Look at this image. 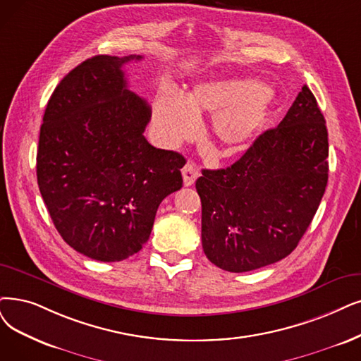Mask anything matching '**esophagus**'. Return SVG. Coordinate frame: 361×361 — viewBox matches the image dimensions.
Wrapping results in <instances>:
<instances>
[{"label": "esophagus", "instance_id": "1", "mask_svg": "<svg viewBox=\"0 0 361 361\" xmlns=\"http://www.w3.org/2000/svg\"><path fill=\"white\" fill-rule=\"evenodd\" d=\"M198 170H197V167L194 166V164H191V163H186L185 164V167L182 169V176H183V185L185 186H191V185H194L195 183V180H197V178H198Z\"/></svg>", "mask_w": 361, "mask_h": 361}]
</instances>
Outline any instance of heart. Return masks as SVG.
I'll return each mask as SVG.
<instances>
[{"instance_id":"obj_1","label":"heart","mask_w":361,"mask_h":361,"mask_svg":"<svg viewBox=\"0 0 361 361\" xmlns=\"http://www.w3.org/2000/svg\"><path fill=\"white\" fill-rule=\"evenodd\" d=\"M276 104L272 87L247 78L200 82L183 96L164 90L154 104V121L166 143L191 137L198 127L197 115L214 114L212 132L224 155L246 149L264 127Z\"/></svg>"}]
</instances>
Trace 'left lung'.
<instances>
[{"mask_svg":"<svg viewBox=\"0 0 361 361\" xmlns=\"http://www.w3.org/2000/svg\"><path fill=\"white\" fill-rule=\"evenodd\" d=\"M329 142L323 114L304 85L283 121L233 166L203 170L201 241L229 272L279 262L305 234L326 191Z\"/></svg>","mask_w":361,"mask_h":361,"instance_id":"left-lung-1","label":"left lung"}]
</instances>
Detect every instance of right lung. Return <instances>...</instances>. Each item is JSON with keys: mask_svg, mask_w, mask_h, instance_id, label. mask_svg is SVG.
<instances>
[{"mask_svg": "<svg viewBox=\"0 0 361 361\" xmlns=\"http://www.w3.org/2000/svg\"><path fill=\"white\" fill-rule=\"evenodd\" d=\"M99 54L54 89L39 130L37 179L57 233L81 255L118 262L151 235L161 201L182 188L185 158L143 136L151 109L123 66Z\"/></svg>", "mask_w": 361, "mask_h": 361, "instance_id": "add662e5", "label": "right lung"}]
</instances>
